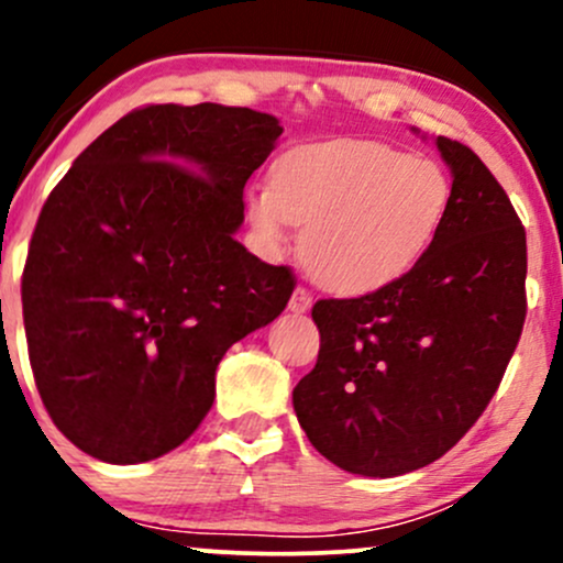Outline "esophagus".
<instances>
[{
    "mask_svg": "<svg viewBox=\"0 0 563 563\" xmlns=\"http://www.w3.org/2000/svg\"><path fill=\"white\" fill-rule=\"evenodd\" d=\"M309 307H312V294H309L307 288H296L294 296H290V301H288L290 312L301 314V312H307Z\"/></svg>",
    "mask_w": 563,
    "mask_h": 563,
    "instance_id": "1",
    "label": "esophagus"
}]
</instances>
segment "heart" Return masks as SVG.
<instances>
[{
    "mask_svg": "<svg viewBox=\"0 0 563 563\" xmlns=\"http://www.w3.org/2000/svg\"><path fill=\"white\" fill-rule=\"evenodd\" d=\"M452 179L431 158L384 142L299 145L249 200L262 241L280 245L303 224V267L325 288L357 294L410 273L448 222Z\"/></svg>",
    "mask_w": 563,
    "mask_h": 563,
    "instance_id": "heart-1",
    "label": "heart"
}]
</instances>
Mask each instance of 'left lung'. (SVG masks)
<instances>
[{"instance_id": "obj_1", "label": "left lung", "mask_w": 563, "mask_h": 563, "mask_svg": "<svg viewBox=\"0 0 563 563\" xmlns=\"http://www.w3.org/2000/svg\"><path fill=\"white\" fill-rule=\"evenodd\" d=\"M448 222L410 273L357 299H320L318 365L294 389L312 448L349 474H407L461 442L519 344L527 232L493 172L437 137Z\"/></svg>"}]
</instances>
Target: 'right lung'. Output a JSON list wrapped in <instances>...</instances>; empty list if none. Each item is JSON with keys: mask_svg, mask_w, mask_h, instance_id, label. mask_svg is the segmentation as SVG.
Segmentation results:
<instances>
[{"mask_svg": "<svg viewBox=\"0 0 563 563\" xmlns=\"http://www.w3.org/2000/svg\"><path fill=\"white\" fill-rule=\"evenodd\" d=\"M280 121L217 102L145 106L97 137L38 214L23 325L49 418L97 461L179 448L224 352L286 309L296 277L235 241Z\"/></svg>", "mask_w": 563, "mask_h": 563, "instance_id": "right-lung-1", "label": "right lung"}]
</instances>
